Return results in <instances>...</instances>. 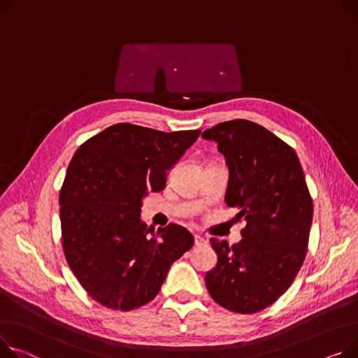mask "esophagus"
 I'll return each mask as SVG.
<instances>
[{
	"mask_svg": "<svg viewBox=\"0 0 358 358\" xmlns=\"http://www.w3.org/2000/svg\"><path fill=\"white\" fill-rule=\"evenodd\" d=\"M206 243H207V241L204 239V237H201V236H199V234L194 236V245H196V246H204Z\"/></svg>",
	"mask_w": 358,
	"mask_h": 358,
	"instance_id": "1",
	"label": "esophagus"
}]
</instances>
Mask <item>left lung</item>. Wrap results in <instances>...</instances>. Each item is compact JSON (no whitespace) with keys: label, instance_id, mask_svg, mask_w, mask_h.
<instances>
[{"label":"left lung","instance_id":"obj_1","mask_svg":"<svg viewBox=\"0 0 358 358\" xmlns=\"http://www.w3.org/2000/svg\"><path fill=\"white\" fill-rule=\"evenodd\" d=\"M226 157V204L234 222H246L241 243L211 237L217 265L206 275L210 296L231 313L255 314L291 287L306 252L313 199L296 152L287 142L246 119L203 132Z\"/></svg>","mask_w":358,"mask_h":358}]
</instances>
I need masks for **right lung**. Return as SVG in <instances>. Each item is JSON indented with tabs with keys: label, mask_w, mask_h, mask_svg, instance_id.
<instances>
[{
	"label": "right lung",
	"mask_w": 358,
	"mask_h": 358,
	"mask_svg": "<svg viewBox=\"0 0 358 358\" xmlns=\"http://www.w3.org/2000/svg\"><path fill=\"white\" fill-rule=\"evenodd\" d=\"M200 132L116 124L71 158L59 196L62 246L82 288L101 305L131 311L151 302L170 266L193 248L182 226L154 231L139 214L142 197L164 189Z\"/></svg>",
	"instance_id": "1"
}]
</instances>
